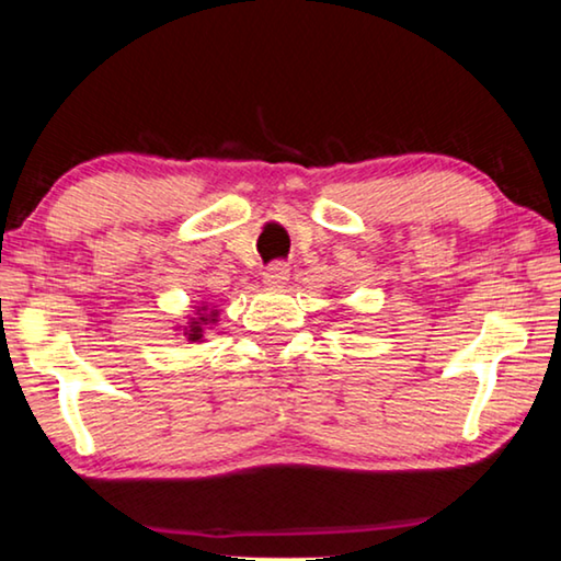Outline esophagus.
I'll return each instance as SVG.
<instances>
[{"mask_svg": "<svg viewBox=\"0 0 561 561\" xmlns=\"http://www.w3.org/2000/svg\"><path fill=\"white\" fill-rule=\"evenodd\" d=\"M288 278H290V271H288L286 263L267 265L265 273H263V283H265V286H271V288H283L288 283Z\"/></svg>", "mask_w": 561, "mask_h": 561, "instance_id": "34e87169", "label": "esophagus"}]
</instances>
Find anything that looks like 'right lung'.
Instances as JSON below:
<instances>
[{
	"label": "right lung",
	"mask_w": 561,
	"mask_h": 561,
	"mask_svg": "<svg viewBox=\"0 0 561 561\" xmlns=\"http://www.w3.org/2000/svg\"><path fill=\"white\" fill-rule=\"evenodd\" d=\"M219 321V309L209 306L206 301L194 306V313L183 319V324H175V332L186 336L188 342H204L206 329H211Z\"/></svg>",
	"instance_id": "1"
}]
</instances>
